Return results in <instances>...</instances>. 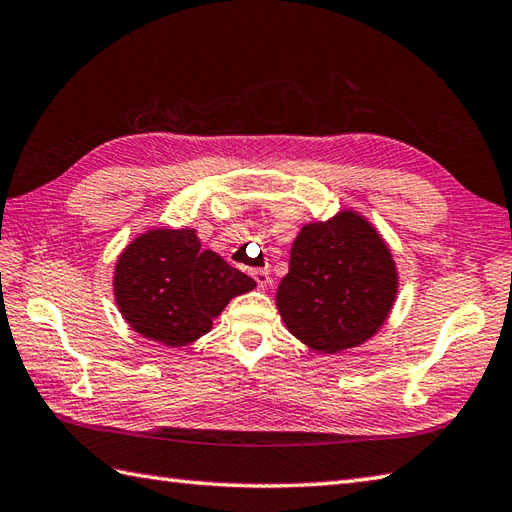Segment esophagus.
Here are the masks:
<instances>
[{
    "instance_id": "34e87169",
    "label": "esophagus",
    "mask_w": 512,
    "mask_h": 512,
    "mask_svg": "<svg viewBox=\"0 0 512 512\" xmlns=\"http://www.w3.org/2000/svg\"><path fill=\"white\" fill-rule=\"evenodd\" d=\"M250 275H253V279L257 281L259 288H266L270 284V273H268V270H264V268H255Z\"/></svg>"
}]
</instances>
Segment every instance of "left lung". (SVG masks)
I'll return each mask as SVG.
<instances>
[{"label":"left lung","instance_id":"obj_1","mask_svg":"<svg viewBox=\"0 0 512 512\" xmlns=\"http://www.w3.org/2000/svg\"><path fill=\"white\" fill-rule=\"evenodd\" d=\"M396 295L398 270L387 242L361 213L343 209L301 226L277 310L310 350L339 354L383 328Z\"/></svg>","mask_w":512,"mask_h":512}]
</instances>
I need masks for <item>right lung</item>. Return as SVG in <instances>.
<instances>
[{
	"instance_id": "obj_1",
	"label": "right lung",
	"mask_w": 512,
	"mask_h": 512,
	"mask_svg": "<svg viewBox=\"0 0 512 512\" xmlns=\"http://www.w3.org/2000/svg\"><path fill=\"white\" fill-rule=\"evenodd\" d=\"M114 299L129 328L182 347L213 328L228 301L257 284L202 248L195 228H149L116 259Z\"/></svg>"
}]
</instances>
